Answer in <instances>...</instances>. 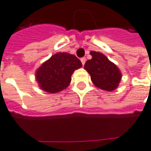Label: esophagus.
Instances as JSON below:
<instances>
[{"label":"esophagus","instance_id":"esophagus-1","mask_svg":"<svg viewBox=\"0 0 151 151\" xmlns=\"http://www.w3.org/2000/svg\"><path fill=\"white\" fill-rule=\"evenodd\" d=\"M81 61H82V65H85L86 61V59L85 57H83V58H82V59H81Z\"/></svg>","mask_w":151,"mask_h":151}]
</instances>
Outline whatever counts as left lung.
<instances>
[{
    "label": "left lung",
    "mask_w": 151,
    "mask_h": 151,
    "mask_svg": "<svg viewBox=\"0 0 151 151\" xmlns=\"http://www.w3.org/2000/svg\"><path fill=\"white\" fill-rule=\"evenodd\" d=\"M90 54L92 58L86 62L84 69L91 76L93 84L106 91L116 90L122 78L120 69L103 53L91 51Z\"/></svg>",
    "instance_id": "left-lung-1"
}]
</instances>
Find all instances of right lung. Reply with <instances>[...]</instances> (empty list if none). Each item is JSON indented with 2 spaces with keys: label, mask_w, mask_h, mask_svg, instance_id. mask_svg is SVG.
Returning a JSON list of instances; mask_svg holds the SVG:
<instances>
[{
  "label": "right lung",
  "mask_w": 151,
  "mask_h": 151,
  "mask_svg": "<svg viewBox=\"0 0 151 151\" xmlns=\"http://www.w3.org/2000/svg\"><path fill=\"white\" fill-rule=\"evenodd\" d=\"M81 67L82 62L74 55L56 53L38 68L35 71V80L41 90L55 94L69 86L72 74Z\"/></svg>",
  "instance_id": "add662e5"
}]
</instances>
